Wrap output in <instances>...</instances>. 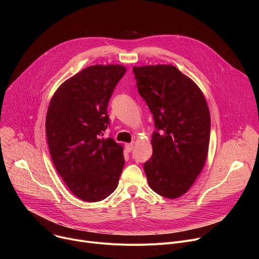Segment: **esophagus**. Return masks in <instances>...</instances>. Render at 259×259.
<instances>
[{
	"instance_id": "1",
	"label": "esophagus",
	"mask_w": 259,
	"mask_h": 259,
	"mask_svg": "<svg viewBox=\"0 0 259 259\" xmlns=\"http://www.w3.org/2000/svg\"><path fill=\"white\" fill-rule=\"evenodd\" d=\"M125 150H126L128 153H131L132 150H133V143H126V144H125Z\"/></svg>"
}]
</instances>
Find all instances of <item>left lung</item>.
Returning <instances> with one entry per match:
<instances>
[{"label": "left lung", "instance_id": "left-lung-1", "mask_svg": "<svg viewBox=\"0 0 259 259\" xmlns=\"http://www.w3.org/2000/svg\"><path fill=\"white\" fill-rule=\"evenodd\" d=\"M139 94L149 105L159 132L152 158L144 163L150 188L176 199L192 188L208 155L210 112L199 86L171 64L133 66Z\"/></svg>", "mask_w": 259, "mask_h": 259}]
</instances>
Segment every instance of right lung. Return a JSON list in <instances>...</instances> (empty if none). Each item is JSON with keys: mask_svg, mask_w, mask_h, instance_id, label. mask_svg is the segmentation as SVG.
Masks as SVG:
<instances>
[{"mask_svg": "<svg viewBox=\"0 0 259 259\" xmlns=\"http://www.w3.org/2000/svg\"><path fill=\"white\" fill-rule=\"evenodd\" d=\"M125 72L121 64L88 66L64 81L49 103L51 159L69 191L86 202L112 194L124 167L123 146L101 136L108 124V100Z\"/></svg>", "mask_w": 259, "mask_h": 259, "instance_id": "right-lung-1", "label": "right lung"}]
</instances>
